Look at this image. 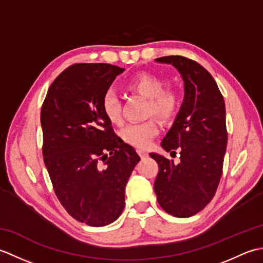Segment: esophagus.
<instances>
[{
    "mask_svg": "<svg viewBox=\"0 0 263 263\" xmlns=\"http://www.w3.org/2000/svg\"><path fill=\"white\" fill-rule=\"evenodd\" d=\"M138 154H139V156H140V157H141L142 159L148 157V153L144 152V150H142V149H139V150H138Z\"/></svg>",
    "mask_w": 263,
    "mask_h": 263,
    "instance_id": "esophagus-1",
    "label": "esophagus"
}]
</instances>
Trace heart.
Returning a JSON list of instances; mask_svg holds the SVG:
<instances>
[{"mask_svg": "<svg viewBox=\"0 0 263 263\" xmlns=\"http://www.w3.org/2000/svg\"><path fill=\"white\" fill-rule=\"evenodd\" d=\"M128 90L148 98L147 114H155L161 120H170L180 107L178 93L171 88H165L166 82L152 73H139L126 82ZM102 109L108 121L114 124L122 122V107L117 95L107 90L102 99ZM159 133V126L154 119L141 123H130L122 128L121 137L126 143L139 149H146Z\"/></svg>", "mask_w": 263, "mask_h": 263, "instance_id": "heart-1", "label": "heart"}]
</instances>
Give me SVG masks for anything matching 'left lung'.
Masks as SVG:
<instances>
[{"instance_id":"obj_1","label":"left lung","mask_w":263,"mask_h":263,"mask_svg":"<svg viewBox=\"0 0 263 263\" xmlns=\"http://www.w3.org/2000/svg\"><path fill=\"white\" fill-rule=\"evenodd\" d=\"M155 61L178 71L184 99L161 141L167 153L180 150L181 160L175 164L159 154H150L159 166L154 189L167 214L186 218L210 202L220 181L227 146L225 102L214 78L195 61L178 55Z\"/></svg>"}]
</instances>
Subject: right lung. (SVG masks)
<instances>
[{
	"instance_id": "1",
	"label": "right lung",
	"mask_w": 263,
	"mask_h": 263,
	"mask_svg": "<svg viewBox=\"0 0 263 263\" xmlns=\"http://www.w3.org/2000/svg\"><path fill=\"white\" fill-rule=\"evenodd\" d=\"M122 72L105 63L71 65L48 88L42 107L44 163L55 194L70 216L93 227L120 217L140 160L102 109L104 93Z\"/></svg>"
}]
</instances>
